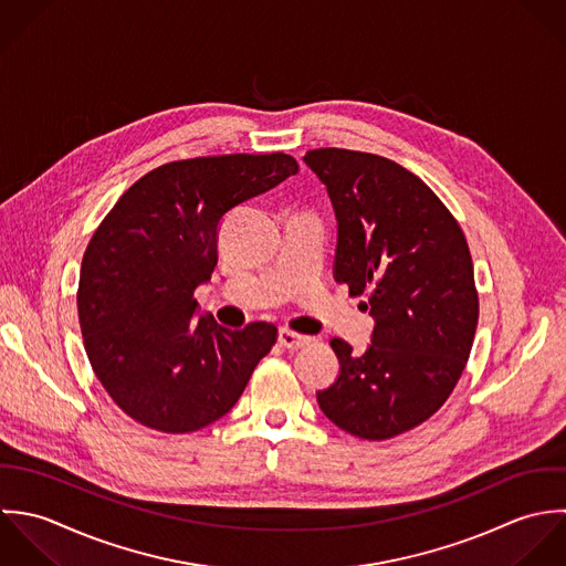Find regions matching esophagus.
<instances>
[{
	"instance_id": "esophagus-1",
	"label": "esophagus",
	"mask_w": 566,
	"mask_h": 566,
	"mask_svg": "<svg viewBox=\"0 0 566 566\" xmlns=\"http://www.w3.org/2000/svg\"><path fill=\"white\" fill-rule=\"evenodd\" d=\"M277 340H280V345H284V347H302V345H306L311 339H308L306 335H297V333H293V331H289V328H282L280 335H277Z\"/></svg>"
}]
</instances>
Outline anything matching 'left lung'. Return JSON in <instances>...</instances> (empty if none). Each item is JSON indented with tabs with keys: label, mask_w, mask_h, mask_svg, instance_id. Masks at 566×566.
Wrapping results in <instances>:
<instances>
[{
	"label": "left lung",
	"mask_w": 566,
	"mask_h": 566,
	"mask_svg": "<svg viewBox=\"0 0 566 566\" xmlns=\"http://www.w3.org/2000/svg\"><path fill=\"white\" fill-rule=\"evenodd\" d=\"M304 161L335 208V280L374 317L365 354L331 340L339 376L317 402L343 431L389 440L447 402L470 356L479 297L468 242L436 192L387 157L317 148Z\"/></svg>",
	"instance_id": "left-lung-1"
}]
</instances>
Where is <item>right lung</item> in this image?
Here are the masks:
<instances>
[{
	"label": "right lung",
	"instance_id": "obj_1",
	"mask_svg": "<svg viewBox=\"0 0 566 566\" xmlns=\"http://www.w3.org/2000/svg\"><path fill=\"white\" fill-rule=\"evenodd\" d=\"M297 170L284 153L170 161L137 179L92 235L76 297L85 352L135 422L192 433L238 402L277 328L197 322L195 291L219 262L227 212Z\"/></svg>",
	"mask_w": 566,
	"mask_h": 566
}]
</instances>
